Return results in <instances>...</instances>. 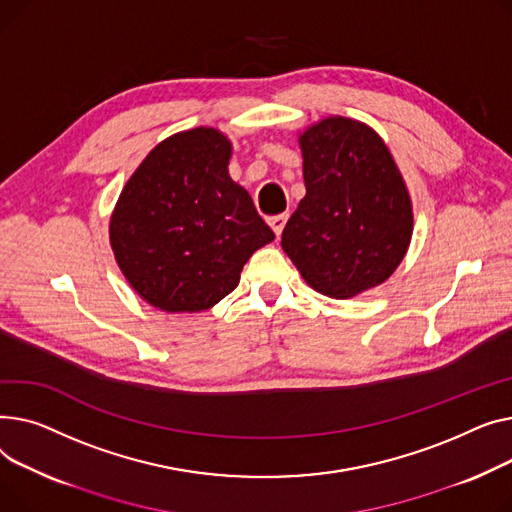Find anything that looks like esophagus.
Here are the masks:
<instances>
[{
	"label": "esophagus",
	"instance_id": "34e87169",
	"mask_svg": "<svg viewBox=\"0 0 512 512\" xmlns=\"http://www.w3.org/2000/svg\"><path fill=\"white\" fill-rule=\"evenodd\" d=\"M287 219H289L287 215H275V217H270V219H268V225L273 227V231H275V235H277V237L283 233V227H285Z\"/></svg>",
	"mask_w": 512,
	"mask_h": 512
}]
</instances>
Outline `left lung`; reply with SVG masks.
<instances>
[{
    "mask_svg": "<svg viewBox=\"0 0 512 512\" xmlns=\"http://www.w3.org/2000/svg\"><path fill=\"white\" fill-rule=\"evenodd\" d=\"M306 196L281 246L306 283L349 299L384 283L407 254L413 210L384 140L357 119L333 115L299 134Z\"/></svg>",
    "mask_w": 512,
    "mask_h": 512,
    "instance_id": "left-lung-1",
    "label": "left lung"
}]
</instances>
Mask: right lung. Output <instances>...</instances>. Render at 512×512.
Masks as SVG:
<instances>
[{"mask_svg":"<svg viewBox=\"0 0 512 512\" xmlns=\"http://www.w3.org/2000/svg\"><path fill=\"white\" fill-rule=\"evenodd\" d=\"M231 142L194 128L159 142L124 186L109 223L115 260L134 291L163 312H202L275 239L252 196L229 177Z\"/></svg>","mask_w":512,"mask_h":512,"instance_id":"obj_1","label":"right lung"}]
</instances>
